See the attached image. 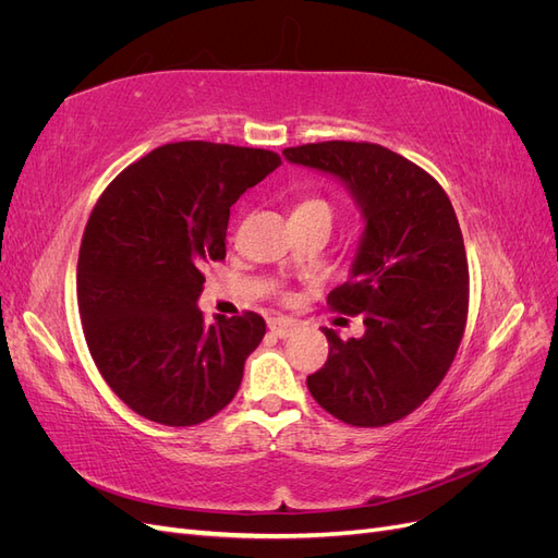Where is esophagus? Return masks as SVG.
I'll list each match as a JSON object with an SVG mask.
<instances>
[{
	"instance_id": "obj_1",
	"label": "esophagus",
	"mask_w": 558,
	"mask_h": 558,
	"mask_svg": "<svg viewBox=\"0 0 558 558\" xmlns=\"http://www.w3.org/2000/svg\"><path fill=\"white\" fill-rule=\"evenodd\" d=\"M295 320L293 318H286V316H272L267 318V328L272 330L277 337H289L295 330Z\"/></svg>"
}]
</instances>
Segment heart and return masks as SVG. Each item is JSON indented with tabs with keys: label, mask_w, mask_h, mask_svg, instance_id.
Here are the masks:
<instances>
[{
	"label": "heart",
	"mask_w": 558,
	"mask_h": 558,
	"mask_svg": "<svg viewBox=\"0 0 558 558\" xmlns=\"http://www.w3.org/2000/svg\"><path fill=\"white\" fill-rule=\"evenodd\" d=\"M293 214H328L332 218V209L326 199L320 197H310V199H302L295 205Z\"/></svg>",
	"instance_id": "heart-1"
}]
</instances>
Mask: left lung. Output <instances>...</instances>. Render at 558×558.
Returning a JSON list of instances; mask_svg holds the SVG:
<instances>
[{
	"label": "left lung",
	"instance_id": "1",
	"mask_svg": "<svg viewBox=\"0 0 558 558\" xmlns=\"http://www.w3.org/2000/svg\"><path fill=\"white\" fill-rule=\"evenodd\" d=\"M283 158L340 179L363 216L349 281L328 305L361 314L363 337H328L307 377L314 400L344 424L377 428L408 416L453 363L468 318V258L442 185L418 165L367 142L283 148Z\"/></svg>",
	"mask_w": 558,
	"mask_h": 558
}]
</instances>
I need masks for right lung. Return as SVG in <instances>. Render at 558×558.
Returning <instances> with one entry per match:
<instances>
[{"label": "right lung", "instance_id": "1", "mask_svg": "<svg viewBox=\"0 0 558 558\" xmlns=\"http://www.w3.org/2000/svg\"><path fill=\"white\" fill-rule=\"evenodd\" d=\"M279 165L265 148L165 144L97 199L78 251L81 324L99 375L140 416L195 426L238 393L265 320L207 326L202 269L226 258L230 207Z\"/></svg>", "mask_w": 558, "mask_h": 558}]
</instances>
